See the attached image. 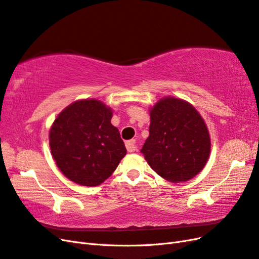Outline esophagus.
Segmentation results:
<instances>
[{
    "label": "esophagus",
    "instance_id": "1",
    "mask_svg": "<svg viewBox=\"0 0 259 259\" xmlns=\"http://www.w3.org/2000/svg\"><path fill=\"white\" fill-rule=\"evenodd\" d=\"M125 146H126V149L128 152H134L137 150L135 139H131V141H127L126 143H125Z\"/></svg>",
    "mask_w": 259,
    "mask_h": 259
}]
</instances>
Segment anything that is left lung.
<instances>
[{"instance_id":"left-lung-1","label":"left lung","mask_w":259,"mask_h":259,"mask_svg":"<svg viewBox=\"0 0 259 259\" xmlns=\"http://www.w3.org/2000/svg\"><path fill=\"white\" fill-rule=\"evenodd\" d=\"M141 152L160 177L180 183L205 166L210 137L196 109L184 100L166 97L150 110L149 137Z\"/></svg>"}]
</instances>
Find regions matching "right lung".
I'll use <instances>...</instances> for the list:
<instances>
[{"mask_svg":"<svg viewBox=\"0 0 259 259\" xmlns=\"http://www.w3.org/2000/svg\"><path fill=\"white\" fill-rule=\"evenodd\" d=\"M112 111L96 99L69 104L50 130V148L61 172L82 186H97L114 172L126 155Z\"/></svg>","mask_w":259,"mask_h":259,"instance_id":"right-lung-1","label":"right lung"}]
</instances>
